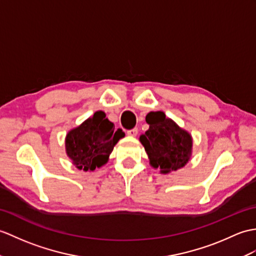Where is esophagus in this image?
<instances>
[{"label":"esophagus","instance_id":"34e87169","mask_svg":"<svg viewBox=\"0 0 256 256\" xmlns=\"http://www.w3.org/2000/svg\"><path fill=\"white\" fill-rule=\"evenodd\" d=\"M138 128H132V130H126V134H128V136H136V135H138Z\"/></svg>","mask_w":256,"mask_h":256}]
</instances>
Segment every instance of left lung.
Segmentation results:
<instances>
[{"label": "left lung", "mask_w": 256, "mask_h": 256, "mask_svg": "<svg viewBox=\"0 0 256 256\" xmlns=\"http://www.w3.org/2000/svg\"><path fill=\"white\" fill-rule=\"evenodd\" d=\"M150 124L140 140L145 147L152 167L160 168L162 174H169L184 167L192 154V136L181 128L162 111L150 112L146 116Z\"/></svg>", "instance_id": "left-lung-1"}]
</instances>
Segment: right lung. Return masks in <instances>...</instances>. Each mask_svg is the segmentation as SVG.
<instances>
[{
	"label": "right lung",
	"mask_w": 256,
	"mask_h": 256,
	"mask_svg": "<svg viewBox=\"0 0 256 256\" xmlns=\"http://www.w3.org/2000/svg\"><path fill=\"white\" fill-rule=\"evenodd\" d=\"M124 138L121 128L106 118L102 111L94 112L80 126L70 130L65 138L68 156L76 168L94 171L108 162L118 140Z\"/></svg>",
	"instance_id": "obj_1"
}]
</instances>
